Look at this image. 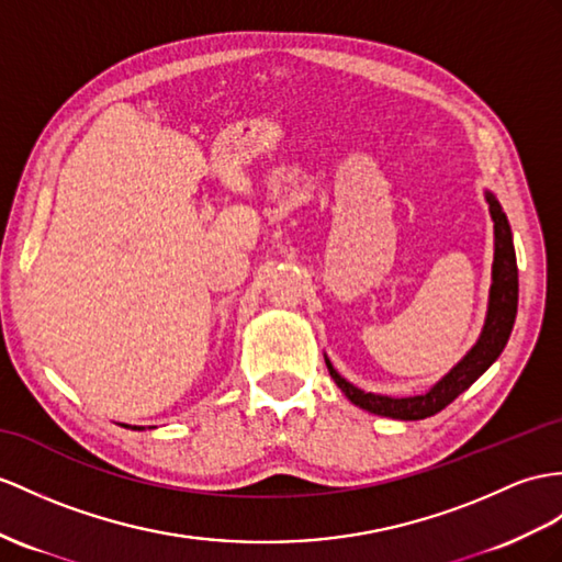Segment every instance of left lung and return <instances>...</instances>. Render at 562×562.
<instances>
[{"label": "left lung", "instance_id": "left-lung-1", "mask_svg": "<svg viewBox=\"0 0 562 562\" xmlns=\"http://www.w3.org/2000/svg\"><path fill=\"white\" fill-rule=\"evenodd\" d=\"M484 198L488 202V214L494 222V265H491V289H488V307L486 319L479 334L476 344L468 350V355L450 369L446 376H441L436 384L419 395H407V398H393V395L381 393H367L358 386H352L348 379L340 376L331 360L326 358L328 374L336 381V386L344 391L346 398L358 405L367 413H374L391 419H424L436 413H441L446 405L453 403L462 391H468L474 381L482 376L486 369L498 360L505 344H508L515 314H517V259H515V245H513V231L505 216L501 202L494 193L484 190Z\"/></svg>", "mask_w": 562, "mask_h": 562}]
</instances>
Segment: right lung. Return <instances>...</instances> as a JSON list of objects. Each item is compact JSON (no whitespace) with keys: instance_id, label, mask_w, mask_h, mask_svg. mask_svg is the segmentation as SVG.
Listing matches in <instances>:
<instances>
[{"instance_id":"1","label":"right lung","mask_w":562,"mask_h":562,"mask_svg":"<svg viewBox=\"0 0 562 562\" xmlns=\"http://www.w3.org/2000/svg\"><path fill=\"white\" fill-rule=\"evenodd\" d=\"M123 427H128V429H138V431L143 429V427H131V424H123Z\"/></svg>"}]
</instances>
